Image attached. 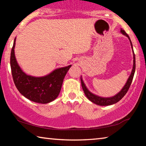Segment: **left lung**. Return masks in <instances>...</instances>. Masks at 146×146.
Segmentation results:
<instances>
[{
	"label": "left lung",
	"mask_w": 146,
	"mask_h": 146,
	"mask_svg": "<svg viewBox=\"0 0 146 146\" xmlns=\"http://www.w3.org/2000/svg\"><path fill=\"white\" fill-rule=\"evenodd\" d=\"M121 32H122V33L124 35L127 36L128 38L129 39L131 46V48L133 49V45H132L131 41V40H130L129 35H128L125 33V31L122 29H121ZM133 68L132 70L131 74L130 76L129 77V78H128V80L127 81L126 84H125V85L124 86V87L122 88V90H121V91H120V92L118 93L117 95L114 96V97H111V98H102V97H98V96H97V95H93V93H91V92H90V91H88V89L86 87L84 83V82H83L82 79L80 78L81 79V84H82V89L84 90V92L86 96L87 97V98L89 100L97 105L109 106V105H111V104H113L118 102V101L122 99V98L124 97L125 94L127 93V91L129 90L131 84L133 76H134L135 71V55L134 53V51H133Z\"/></svg>",
	"instance_id": "8db88e82"
}]
</instances>
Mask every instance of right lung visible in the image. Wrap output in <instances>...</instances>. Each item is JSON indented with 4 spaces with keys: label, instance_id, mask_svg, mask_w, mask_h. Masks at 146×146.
Segmentation results:
<instances>
[{
    "label": "right lung",
    "instance_id": "add662e5",
    "mask_svg": "<svg viewBox=\"0 0 146 146\" xmlns=\"http://www.w3.org/2000/svg\"><path fill=\"white\" fill-rule=\"evenodd\" d=\"M15 38L10 56V65L13 82L22 95L33 102L47 104L58 97L63 80L71 65L55 70L48 75L34 77L27 75L21 70L15 56Z\"/></svg>",
    "mask_w": 146,
    "mask_h": 146
}]
</instances>
